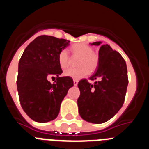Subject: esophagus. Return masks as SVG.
<instances>
[{
	"instance_id": "esophagus-1",
	"label": "esophagus",
	"mask_w": 149,
	"mask_h": 149,
	"mask_svg": "<svg viewBox=\"0 0 149 149\" xmlns=\"http://www.w3.org/2000/svg\"><path fill=\"white\" fill-rule=\"evenodd\" d=\"M74 82V86H77V84H78V81H77V80H74L73 81Z\"/></svg>"
}]
</instances>
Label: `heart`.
I'll use <instances>...</instances> for the list:
<instances>
[{
  "label": "heart",
  "instance_id": "heart-1",
  "mask_svg": "<svg viewBox=\"0 0 149 149\" xmlns=\"http://www.w3.org/2000/svg\"><path fill=\"white\" fill-rule=\"evenodd\" d=\"M72 55L80 56L77 61V68H68L64 72V75L72 79H81L89 74V71L94 72L98 65V56L94 52L93 47L85 43H77L72 46ZM58 63L62 68H65L69 65L70 58L66 50L59 54Z\"/></svg>",
  "mask_w": 149,
  "mask_h": 149
}]
</instances>
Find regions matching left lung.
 <instances>
[{"instance_id": "1", "label": "left lung", "mask_w": 149, "mask_h": 149, "mask_svg": "<svg viewBox=\"0 0 149 149\" xmlns=\"http://www.w3.org/2000/svg\"><path fill=\"white\" fill-rule=\"evenodd\" d=\"M101 42L91 43L100 45ZM79 81L81 91L77 99L79 114L84 120L101 124L110 120L119 112L125 98L128 79L126 63L122 55L108 45H102L98 52V65L89 77Z\"/></svg>"}]
</instances>
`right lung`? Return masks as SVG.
<instances>
[{
	"label": "right lung",
	"mask_w": 149,
	"mask_h": 149,
	"mask_svg": "<svg viewBox=\"0 0 149 149\" xmlns=\"http://www.w3.org/2000/svg\"><path fill=\"white\" fill-rule=\"evenodd\" d=\"M70 41L40 36L27 45L18 63L17 89L24 111L35 122H48L55 119L62 101L74 86L69 77L63 73L58 63L59 54ZM58 77L55 84L47 81L48 76Z\"/></svg>",
	"instance_id": "1"
}]
</instances>
